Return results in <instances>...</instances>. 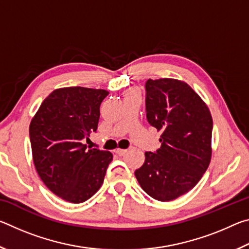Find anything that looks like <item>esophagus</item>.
<instances>
[{
  "instance_id": "obj_1",
  "label": "esophagus",
  "mask_w": 249,
  "mask_h": 249,
  "mask_svg": "<svg viewBox=\"0 0 249 249\" xmlns=\"http://www.w3.org/2000/svg\"><path fill=\"white\" fill-rule=\"evenodd\" d=\"M126 149H120V148H117V149H115V154L116 155H119V156H123V155H125L126 154Z\"/></svg>"
}]
</instances>
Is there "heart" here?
Masks as SVG:
<instances>
[{"mask_svg": "<svg viewBox=\"0 0 249 249\" xmlns=\"http://www.w3.org/2000/svg\"><path fill=\"white\" fill-rule=\"evenodd\" d=\"M129 93H136V92H134V91H130V92H128L127 94H129Z\"/></svg>", "mask_w": 249, "mask_h": 249, "instance_id": "1", "label": "heart"}]
</instances>
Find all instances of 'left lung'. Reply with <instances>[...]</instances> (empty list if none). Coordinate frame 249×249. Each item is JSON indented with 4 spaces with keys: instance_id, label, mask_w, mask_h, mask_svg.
<instances>
[{
    "instance_id": "8db88e82",
    "label": "left lung",
    "mask_w": 249,
    "mask_h": 249,
    "mask_svg": "<svg viewBox=\"0 0 249 249\" xmlns=\"http://www.w3.org/2000/svg\"><path fill=\"white\" fill-rule=\"evenodd\" d=\"M146 117L161 130L160 148L146 151L145 162L135 171L147 195L158 201H171L199 182L211 161L213 121L210 109L183 81L148 79Z\"/></svg>"
}]
</instances>
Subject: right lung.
I'll return each mask as SVG.
<instances>
[{
	"instance_id": "add662e5",
	"label": "right lung",
	"mask_w": 249,
	"mask_h": 249,
	"mask_svg": "<svg viewBox=\"0 0 249 249\" xmlns=\"http://www.w3.org/2000/svg\"><path fill=\"white\" fill-rule=\"evenodd\" d=\"M108 92L83 87L53 91L29 125L34 165L46 187L62 200L82 203L99 190L113 155L83 144L96 132Z\"/></svg>"
}]
</instances>
